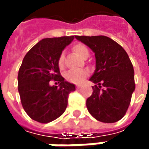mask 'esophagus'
I'll return each mask as SVG.
<instances>
[{
  "label": "esophagus",
  "mask_w": 149,
  "mask_h": 149,
  "mask_svg": "<svg viewBox=\"0 0 149 149\" xmlns=\"http://www.w3.org/2000/svg\"><path fill=\"white\" fill-rule=\"evenodd\" d=\"M77 89L81 88V84H77Z\"/></svg>",
  "instance_id": "34e87169"
}]
</instances>
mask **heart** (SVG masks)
Returning <instances> with one entry per match:
<instances>
[{
    "instance_id": "obj_1",
    "label": "heart",
    "mask_w": 149,
    "mask_h": 149,
    "mask_svg": "<svg viewBox=\"0 0 149 149\" xmlns=\"http://www.w3.org/2000/svg\"><path fill=\"white\" fill-rule=\"evenodd\" d=\"M73 51L81 58H83L84 54L89 53L87 47L84 45H83V44H76V45H74ZM58 66L60 68L63 67V65H64V56H63V54H61L58 57ZM87 75H88V72L86 70H84V69L71 70V71H69V72H67L65 73V77L68 82H71V83H73V84H80Z\"/></svg>"
}]
</instances>
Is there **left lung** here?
<instances>
[{
    "mask_svg": "<svg viewBox=\"0 0 149 149\" xmlns=\"http://www.w3.org/2000/svg\"><path fill=\"white\" fill-rule=\"evenodd\" d=\"M95 53L96 70L90 80L92 95L87 98L90 114L97 121L112 123L126 114L135 89L133 65L126 51L109 37L75 36Z\"/></svg>",
    "mask_w": 149,
    "mask_h": 149,
    "instance_id": "8db88e82",
    "label": "left lung"
}]
</instances>
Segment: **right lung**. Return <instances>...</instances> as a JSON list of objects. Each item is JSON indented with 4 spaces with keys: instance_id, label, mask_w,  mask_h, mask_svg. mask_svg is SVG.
Here are the masks:
<instances>
[{
    "instance_id": "right-lung-1",
    "label": "right lung",
    "mask_w": 149,
    "mask_h": 149,
    "mask_svg": "<svg viewBox=\"0 0 149 149\" xmlns=\"http://www.w3.org/2000/svg\"><path fill=\"white\" fill-rule=\"evenodd\" d=\"M74 36L46 38L38 42L23 58L18 73V91L26 113L40 123H50L65 110L68 96L75 85L65 81L59 72L58 57ZM57 81L58 86L49 82Z\"/></svg>"
}]
</instances>
